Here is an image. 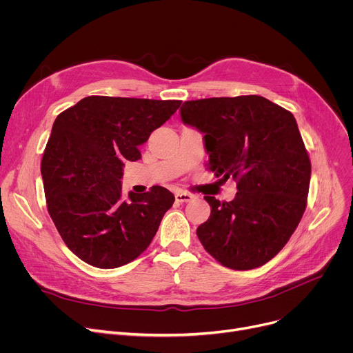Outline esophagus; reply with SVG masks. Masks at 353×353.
Listing matches in <instances>:
<instances>
[{
	"mask_svg": "<svg viewBox=\"0 0 353 353\" xmlns=\"http://www.w3.org/2000/svg\"><path fill=\"white\" fill-rule=\"evenodd\" d=\"M193 199V196L190 193H186V192H177L176 193V201L179 203H188Z\"/></svg>",
	"mask_w": 353,
	"mask_h": 353,
	"instance_id": "obj_1",
	"label": "esophagus"
}]
</instances>
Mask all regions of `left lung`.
I'll list each match as a JSON object with an SVG mask.
<instances>
[{
    "mask_svg": "<svg viewBox=\"0 0 353 353\" xmlns=\"http://www.w3.org/2000/svg\"><path fill=\"white\" fill-rule=\"evenodd\" d=\"M180 114L205 134L208 169L237 188L232 201L205 196L212 213L196 232L203 248L233 270L263 266L307 203L310 160L293 114L262 96L184 101Z\"/></svg>",
    "mask_w": 353,
    "mask_h": 353,
    "instance_id": "1",
    "label": "left lung"
}]
</instances>
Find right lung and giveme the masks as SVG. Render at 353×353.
Listing matches in <instances>:
<instances>
[{"mask_svg":"<svg viewBox=\"0 0 353 353\" xmlns=\"http://www.w3.org/2000/svg\"><path fill=\"white\" fill-rule=\"evenodd\" d=\"M179 100L90 96L55 119L41 160L48 213L67 248L100 269L127 265L152 243L174 196L121 192L124 161L169 120Z\"/></svg>","mask_w":353,"mask_h":353,"instance_id":"1","label":"right lung"}]
</instances>
